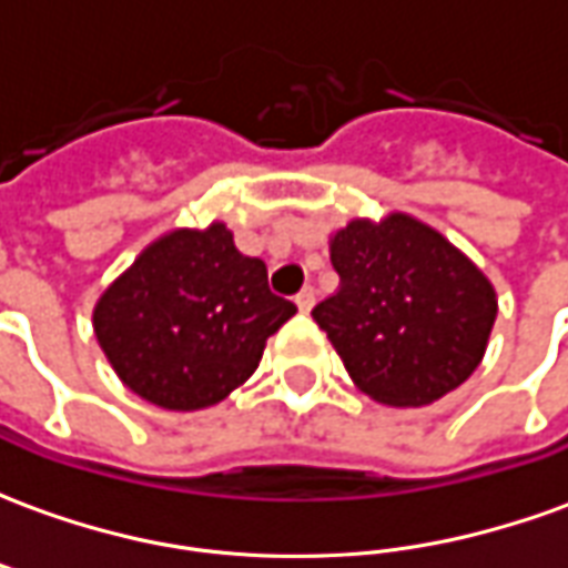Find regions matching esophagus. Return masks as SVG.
I'll use <instances>...</instances> for the list:
<instances>
[{
    "instance_id": "obj_1",
    "label": "esophagus",
    "mask_w": 568,
    "mask_h": 568,
    "mask_svg": "<svg viewBox=\"0 0 568 568\" xmlns=\"http://www.w3.org/2000/svg\"><path fill=\"white\" fill-rule=\"evenodd\" d=\"M295 304H297V310L310 313V310H313V304H316V288H313V285H304V288L297 292Z\"/></svg>"
}]
</instances>
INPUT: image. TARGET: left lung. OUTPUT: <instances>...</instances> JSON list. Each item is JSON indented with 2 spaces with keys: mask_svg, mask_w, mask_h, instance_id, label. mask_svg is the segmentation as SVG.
Returning <instances> with one entry per match:
<instances>
[{
  "mask_svg": "<svg viewBox=\"0 0 568 568\" xmlns=\"http://www.w3.org/2000/svg\"><path fill=\"white\" fill-rule=\"evenodd\" d=\"M341 285L313 320L374 402L419 407L463 386L499 313L475 261L407 212L353 219L328 240Z\"/></svg>",
  "mask_w": 568,
  "mask_h": 568,
  "instance_id": "1",
  "label": "left lung"
}]
</instances>
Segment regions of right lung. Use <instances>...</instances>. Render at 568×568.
Wrapping results in <instances>:
<instances>
[{
	"label": "right lung",
	"instance_id": "1",
	"mask_svg": "<svg viewBox=\"0 0 568 568\" xmlns=\"http://www.w3.org/2000/svg\"><path fill=\"white\" fill-rule=\"evenodd\" d=\"M297 307L224 222L175 227L142 248L93 307V334L118 381L163 410H203L255 374Z\"/></svg>",
	"mask_w": 568,
	"mask_h": 568
}]
</instances>
